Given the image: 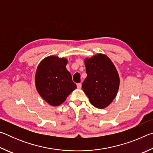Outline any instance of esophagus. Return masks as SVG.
Returning a JSON list of instances; mask_svg holds the SVG:
<instances>
[{"label": "esophagus", "mask_w": 153, "mask_h": 153, "mask_svg": "<svg viewBox=\"0 0 153 153\" xmlns=\"http://www.w3.org/2000/svg\"><path fill=\"white\" fill-rule=\"evenodd\" d=\"M77 88H78V89L81 88H82L81 83H78V84H77Z\"/></svg>", "instance_id": "34e87169"}]
</instances>
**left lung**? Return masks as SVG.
Returning a JSON list of instances; mask_svg holds the SVG:
<instances>
[{
	"instance_id": "1",
	"label": "left lung",
	"mask_w": 153,
	"mask_h": 153,
	"mask_svg": "<svg viewBox=\"0 0 153 153\" xmlns=\"http://www.w3.org/2000/svg\"><path fill=\"white\" fill-rule=\"evenodd\" d=\"M87 77L82 89L96 108L108 107L117 96L120 76L113 62L105 54L98 53L84 60Z\"/></svg>"
}]
</instances>
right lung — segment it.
<instances>
[{"instance_id":"add662e5","label":"right lung","mask_w":153,"mask_h":153,"mask_svg":"<svg viewBox=\"0 0 153 153\" xmlns=\"http://www.w3.org/2000/svg\"><path fill=\"white\" fill-rule=\"evenodd\" d=\"M67 62L66 58L51 55L43 59L36 69V90L51 106L61 105L77 88L66 69Z\"/></svg>"}]
</instances>
